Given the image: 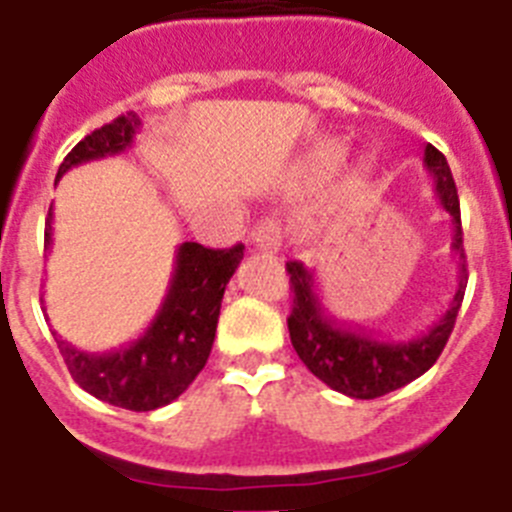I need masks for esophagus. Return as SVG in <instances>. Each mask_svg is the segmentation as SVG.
I'll return each instance as SVG.
<instances>
[{"label": "esophagus", "instance_id": "esophagus-1", "mask_svg": "<svg viewBox=\"0 0 512 512\" xmlns=\"http://www.w3.org/2000/svg\"><path fill=\"white\" fill-rule=\"evenodd\" d=\"M282 228H279V220H274V217H266V220H261L256 228H253L251 233V243L253 248H259V251L264 253H279V238H282Z\"/></svg>", "mask_w": 512, "mask_h": 512}]
</instances>
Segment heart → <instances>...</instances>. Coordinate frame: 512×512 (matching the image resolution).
Segmentation results:
<instances>
[{
  "mask_svg": "<svg viewBox=\"0 0 512 512\" xmlns=\"http://www.w3.org/2000/svg\"><path fill=\"white\" fill-rule=\"evenodd\" d=\"M343 156H346V143H343V140H325V143L312 148L307 164H310V171L315 176H330L338 166H341ZM369 184H372V166H356V169L343 179V200H361L366 194V189H369Z\"/></svg>",
  "mask_w": 512,
  "mask_h": 512,
  "instance_id": "b5f03b06",
  "label": "heart"
}]
</instances>
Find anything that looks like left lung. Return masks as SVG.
<instances>
[{
  "label": "left lung",
  "instance_id": "left-lung-1",
  "mask_svg": "<svg viewBox=\"0 0 512 512\" xmlns=\"http://www.w3.org/2000/svg\"><path fill=\"white\" fill-rule=\"evenodd\" d=\"M423 164L433 176L436 197L451 217V225H454L451 251L459 259V289L449 302V310L443 312L438 323L431 325L428 333L410 341H384L366 330H354L338 323L320 300L315 271L307 269L302 261H287L289 287H292V312H289L287 325L292 346L302 364L320 382L354 400L382 397L428 372L449 341L461 300H464L469 274L454 176L446 164V156L433 146H425Z\"/></svg>",
  "mask_w": 512,
  "mask_h": 512
}]
</instances>
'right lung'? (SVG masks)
Returning <instances> with one entry per match:
<instances>
[{
    "label": "right lung",
    "instance_id": "add662e5",
    "mask_svg": "<svg viewBox=\"0 0 512 512\" xmlns=\"http://www.w3.org/2000/svg\"><path fill=\"white\" fill-rule=\"evenodd\" d=\"M138 130L140 117L135 112L120 115L94 130L63 158L56 182L74 166L122 153L133 143ZM51 217L53 207L48 210L45 246H51ZM241 259V243L233 248L182 243L176 248L169 292L158 307L156 318L143 336L115 351L87 354L63 341L53 330L74 382L97 400L135 413L164 408L174 402L205 369L215 341L220 302Z\"/></svg>",
    "mask_w": 512,
    "mask_h": 512
}]
</instances>
